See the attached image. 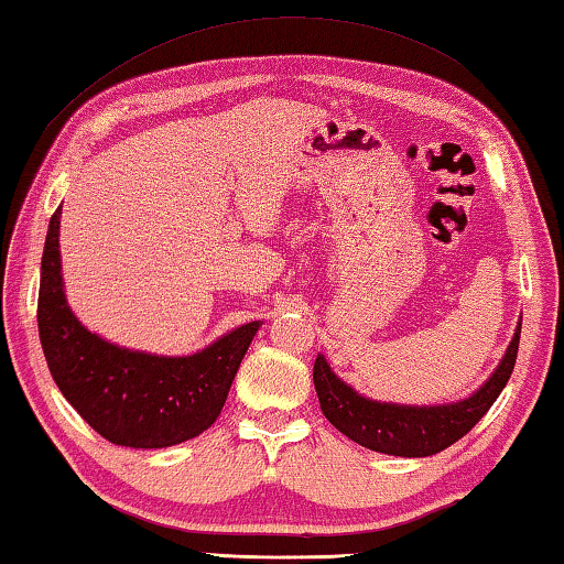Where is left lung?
Here are the masks:
<instances>
[{
    "mask_svg": "<svg viewBox=\"0 0 564 564\" xmlns=\"http://www.w3.org/2000/svg\"><path fill=\"white\" fill-rule=\"evenodd\" d=\"M520 328L522 321L518 323L510 348L488 383L477 390L473 398L460 400L455 405L405 408L373 403V400L358 395L356 390L336 378L326 358L318 356L313 362V383H316L323 415L343 435L368 447V451L400 457H425L441 453L470 433L477 420L488 413L490 405L502 393V388L508 386L514 360H518Z\"/></svg>",
    "mask_w": 564,
    "mask_h": 564,
    "instance_id": "1",
    "label": "left lung"
}]
</instances>
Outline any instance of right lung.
Returning a JSON list of instances; mask_svg holds the SVG:
<instances>
[{"instance_id":"right-lung-1","label":"right lung","mask_w":564,"mask_h":564,"mask_svg":"<svg viewBox=\"0 0 564 564\" xmlns=\"http://www.w3.org/2000/svg\"><path fill=\"white\" fill-rule=\"evenodd\" d=\"M59 214L62 208H56L46 231L36 321L46 366L62 395L113 445L169 447L204 433L221 415L261 323H246L186 358L111 346L84 328L66 305Z\"/></svg>"}]
</instances>
